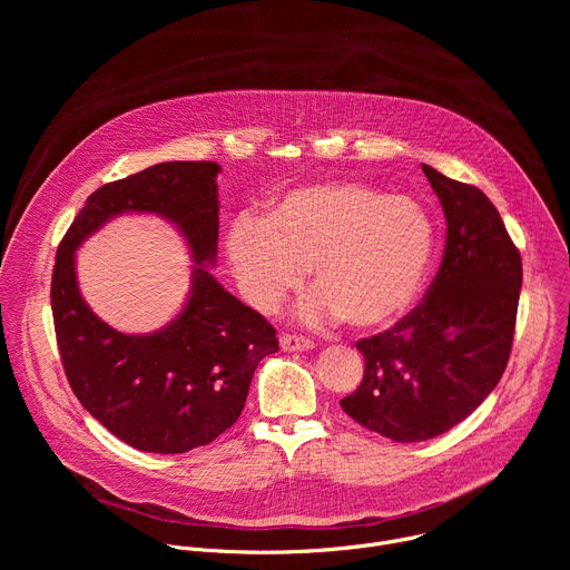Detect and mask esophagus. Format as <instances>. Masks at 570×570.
I'll use <instances>...</instances> for the list:
<instances>
[{"mask_svg":"<svg viewBox=\"0 0 570 570\" xmlns=\"http://www.w3.org/2000/svg\"><path fill=\"white\" fill-rule=\"evenodd\" d=\"M279 345L284 352H304V350H311L313 343L304 336H295V334H282L279 336Z\"/></svg>","mask_w":570,"mask_h":570,"instance_id":"obj_1","label":"esophagus"}]
</instances>
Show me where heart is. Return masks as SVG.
Returning a JSON list of instances; mask_svg holds the SVG:
<instances>
[{
    "mask_svg": "<svg viewBox=\"0 0 570 570\" xmlns=\"http://www.w3.org/2000/svg\"><path fill=\"white\" fill-rule=\"evenodd\" d=\"M225 250L255 308L275 311L311 268L317 291L304 302L308 320L343 317L356 332H379L424 295L438 223L417 198L324 183L291 189L264 220L238 216Z\"/></svg>",
    "mask_w": 570,
    "mask_h": 570,
    "instance_id": "1",
    "label": "heart"
}]
</instances>
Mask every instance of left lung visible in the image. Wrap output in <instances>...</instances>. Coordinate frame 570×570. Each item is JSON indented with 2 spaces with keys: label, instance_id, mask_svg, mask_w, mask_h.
I'll return each instance as SVG.
<instances>
[{
  "label": "left lung",
  "instance_id": "left-lung-1",
  "mask_svg": "<svg viewBox=\"0 0 570 570\" xmlns=\"http://www.w3.org/2000/svg\"><path fill=\"white\" fill-rule=\"evenodd\" d=\"M446 218L440 271L424 299L363 338L361 385L341 409L394 442H424L466 420L501 381L514 341L521 255L478 187L422 167Z\"/></svg>",
  "mask_w": 570,
  "mask_h": 570
}]
</instances>
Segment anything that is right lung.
<instances>
[{
  "label": "right lung",
  "mask_w": 570,
  "mask_h": 570,
  "mask_svg": "<svg viewBox=\"0 0 570 570\" xmlns=\"http://www.w3.org/2000/svg\"><path fill=\"white\" fill-rule=\"evenodd\" d=\"M216 161H161L99 187L62 236L51 277V311L67 381L121 442L146 453H187L214 442L240 415L250 381L279 350L273 324L209 273L218 243ZM157 213L188 238L197 266L190 299L165 331L128 337L85 304L75 250L119 213Z\"/></svg>",
  "instance_id": "obj_1"
}]
</instances>
